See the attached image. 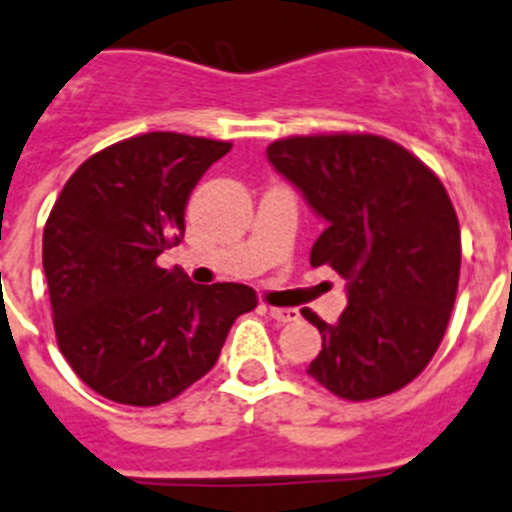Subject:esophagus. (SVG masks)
<instances>
[{"instance_id": "obj_1", "label": "esophagus", "mask_w": 512, "mask_h": 512, "mask_svg": "<svg viewBox=\"0 0 512 512\" xmlns=\"http://www.w3.org/2000/svg\"><path fill=\"white\" fill-rule=\"evenodd\" d=\"M268 314H270V317H273L278 324L296 322V319H299V309H293V306H270Z\"/></svg>"}]
</instances>
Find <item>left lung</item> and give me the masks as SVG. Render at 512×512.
Returning a JSON list of instances; mask_svg holds the SVG:
<instances>
[{"label":"left lung","instance_id":"obj_1","mask_svg":"<svg viewBox=\"0 0 512 512\" xmlns=\"http://www.w3.org/2000/svg\"><path fill=\"white\" fill-rule=\"evenodd\" d=\"M275 170L327 221L311 265L348 281L309 376L350 402L417 379L446 335L461 270V231L443 182L415 154L373 133L291 136L268 146Z\"/></svg>","mask_w":512,"mask_h":512}]
</instances>
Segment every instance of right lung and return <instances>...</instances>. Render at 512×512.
<instances>
[{"label": "right lung", "mask_w": 512, "mask_h": 512, "mask_svg": "<svg viewBox=\"0 0 512 512\" xmlns=\"http://www.w3.org/2000/svg\"><path fill=\"white\" fill-rule=\"evenodd\" d=\"M229 141L154 131L97 151L66 180L43 229L59 350L92 391L131 407L170 402L219 361L242 283L195 286L157 257L185 234V206Z\"/></svg>", "instance_id": "add662e5"}]
</instances>
